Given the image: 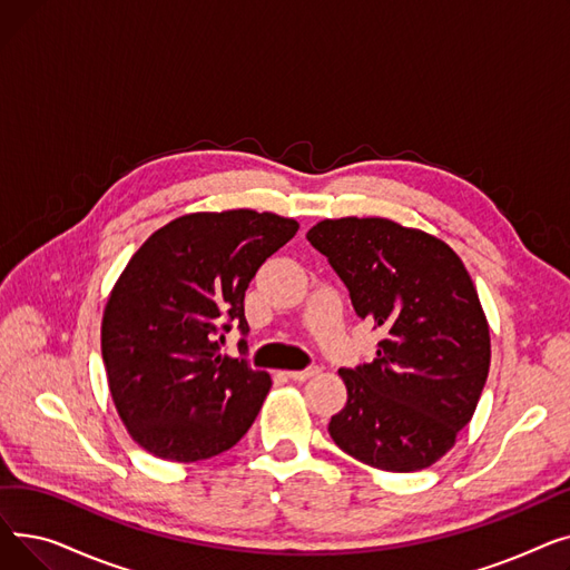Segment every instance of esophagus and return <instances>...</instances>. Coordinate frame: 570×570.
Segmentation results:
<instances>
[{
    "label": "esophagus",
    "instance_id": "obj_1",
    "mask_svg": "<svg viewBox=\"0 0 570 570\" xmlns=\"http://www.w3.org/2000/svg\"><path fill=\"white\" fill-rule=\"evenodd\" d=\"M321 370L318 367H307V370H295V372H288V379L293 381H307L312 376H316Z\"/></svg>",
    "mask_w": 570,
    "mask_h": 570
}]
</instances>
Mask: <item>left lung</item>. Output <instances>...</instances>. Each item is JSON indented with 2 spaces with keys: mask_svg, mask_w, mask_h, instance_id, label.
Returning <instances> with one entry per match:
<instances>
[{
  "mask_svg": "<svg viewBox=\"0 0 570 570\" xmlns=\"http://www.w3.org/2000/svg\"><path fill=\"white\" fill-rule=\"evenodd\" d=\"M307 239L381 327L376 357L340 370L346 406L333 441L363 464L411 473L451 451L490 372V327L460 256L434 235L381 217L323 219Z\"/></svg>",
  "mask_w": 570,
  "mask_h": 570,
  "instance_id": "8db88e82",
  "label": "left lung"
}]
</instances>
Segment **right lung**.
Segmentation results:
<instances>
[{"label": "right lung", "mask_w": 570, "mask_h": 570, "mask_svg": "<svg viewBox=\"0 0 570 570\" xmlns=\"http://www.w3.org/2000/svg\"><path fill=\"white\" fill-rule=\"evenodd\" d=\"M295 233L273 213H194L131 256L104 309L101 355L115 409L147 453L198 462L247 434L273 381L219 346L233 323L249 333L245 291Z\"/></svg>", "instance_id": "obj_1"}]
</instances>
